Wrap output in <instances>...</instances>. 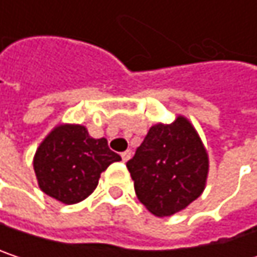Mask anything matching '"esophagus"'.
Listing matches in <instances>:
<instances>
[{
    "label": "esophagus",
    "mask_w": 257,
    "mask_h": 257,
    "mask_svg": "<svg viewBox=\"0 0 257 257\" xmlns=\"http://www.w3.org/2000/svg\"><path fill=\"white\" fill-rule=\"evenodd\" d=\"M131 155H132V152H131V150H125V152L120 155V156H122V161H123V162H126L129 158H131Z\"/></svg>",
    "instance_id": "34e87169"
}]
</instances>
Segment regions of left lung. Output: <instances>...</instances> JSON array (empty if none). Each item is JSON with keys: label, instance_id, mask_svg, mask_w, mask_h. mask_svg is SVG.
Segmentation results:
<instances>
[{"label": "left lung", "instance_id": "left-lung-1", "mask_svg": "<svg viewBox=\"0 0 257 257\" xmlns=\"http://www.w3.org/2000/svg\"><path fill=\"white\" fill-rule=\"evenodd\" d=\"M126 168L143 205L158 217L186 208L204 190L208 156L187 119L149 129Z\"/></svg>", "mask_w": 257, "mask_h": 257}]
</instances>
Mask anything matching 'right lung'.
Segmentation results:
<instances>
[{"label": "right lung", "mask_w": 257, "mask_h": 257, "mask_svg": "<svg viewBox=\"0 0 257 257\" xmlns=\"http://www.w3.org/2000/svg\"><path fill=\"white\" fill-rule=\"evenodd\" d=\"M119 161L105 138H92L81 125H61L40 144L34 170L46 195L76 204L95 190L101 173Z\"/></svg>", "instance_id": "right-lung-1"}]
</instances>
